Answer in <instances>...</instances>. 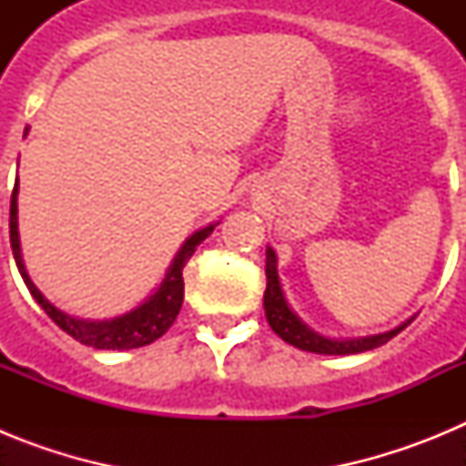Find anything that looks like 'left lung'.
<instances>
[{
    "instance_id": "8db88e82",
    "label": "left lung",
    "mask_w": 466,
    "mask_h": 466,
    "mask_svg": "<svg viewBox=\"0 0 466 466\" xmlns=\"http://www.w3.org/2000/svg\"><path fill=\"white\" fill-rule=\"evenodd\" d=\"M266 291H263V310H266V319H268L270 329L278 333L284 343L294 345L306 352H317V355H357V352H366V350L380 348L387 340L394 339L399 331L409 327V322H403L401 327L392 329L387 333H378V336H366V339H352V340H329L319 333L312 331L310 327L300 322L294 315L287 300H284L282 287H279L278 278V257L273 249H266Z\"/></svg>"
}]
</instances>
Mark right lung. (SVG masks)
<instances>
[{
    "label": "right lung",
    "instance_id": "1",
    "mask_svg": "<svg viewBox=\"0 0 466 466\" xmlns=\"http://www.w3.org/2000/svg\"><path fill=\"white\" fill-rule=\"evenodd\" d=\"M214 230V226L198 230L184 242V247L177 252L175 261H172L170 270H167V278L163 279L160 289L151 296L147 303H142L139 308H135L133 312H127L123 317H114V319H105V322H88V319H76V317L65 315L63 310H57L56 306H51L41 291L36 289L35 282L30 279L27 270L23 266V257H20V240H18V182H15L14 193H11V219H8V233H11V249H14L15 266H18L20 275H23L25 284L30 294L35 296V300L44 308L48 317L57 327L67 331L72 339H76L79 343L90 345V348L97 350H133L142 348V345L154 343L156 339H160L167 329L172 327V322L177 319L179 310H182L184 300V278L182 270L187 266L188 258L193 257L196 247L205 240Z\"/></svg>",
    "mask_w": 466,
    "mask_h": 466
}]
</instances>
